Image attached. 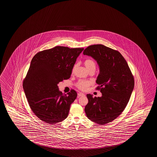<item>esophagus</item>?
Masks as SVG:
<instances>
[{
	"mask_svg": "<svg viewBox=\"0 0 157 157\" xmlns=\"http://www.w3.org/2000/svg\"><path fill=\"white\" fill-rule=\"evenodd\" d=\"M78 96H85V95L84 94H82V93H79L78 94Z\"/></svg>",
	"mask_w": 157,
	"mask_h": 157,
	"instance_id": "1",
	"label": "esophagus"
}]
</instances>
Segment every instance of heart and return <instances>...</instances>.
Here are the masks:
<instances>
[{
	"label": "heart",
	"mask_w": 157,
	"mask_h": 157,
	"mask_svg": "<svg viewBox=\"0 0 157 157\" xmlns=\"http://www.w3.org/2000/svg\"><path fill=\"white\" fill-rule=\"evenodd\" d=\"M84 65L85 67L87 68L88 71H89L90 70L95 69V63L94 61L92 59H86L84 61ZM75 66H74L72 71L73 72L75 70ZM91 84V82L89 80H79L77 82V87L80 90H85L87 87H89Z\"/></svg>",
	"instance_id": "1"
}]
</instances>
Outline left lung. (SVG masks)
I'll use <instances>...</instances> for the list:
<instances>
[{
  "mask_svg": "<svg viewBox=\"0 0 157 157\" xmlns=\"http://www.w3.org/2000/svg\"><path fill=\"white\" fill-rule=\"evenodd\" d=\"M83 54L96 61L100 73L96 82L101 97L87 94L85 107L87 118L104 125L116 119L126 107L134 87V79L128 63L119 52L102 44L88 46Z\"/></svg>",
  "mask_w": 157,
  "mask_h": 157,
  "instance_id": "8db88e82",
  "label": "left lung"
}]
</instances>
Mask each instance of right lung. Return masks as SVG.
I'll use <instances>...</instances> for the list:
<instances>
[{
	"mask_svg": "<svg viewBox=\"0 0 157 157\" xmlns=\"http://www.w3.org/2000/svg\"><path fill=\"white\" fill-rule=\"evenodd\" d=\"M84 48L55 46L35 55L23 87L35 115L46 123L54 124L66 118L70 106L77 96L74 90L66 94L57 84L71 77L72 69Z\"/></svg>",
	"mask_w": 157,
	"mask_h": 157,
	"instance_id": "1",
	"label": "right lung"
}]
</instances>
